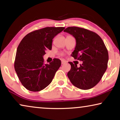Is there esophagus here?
<instances>
[{
    "mask_svg": "<svg viewBox=\"0 0 120 120\" xmlns=\"http://www.w3.org/2000/svg\"><path fill=\"white\" fill-rule=\"evenodd\" d=\"M66 63H67V62L65 61H64V60H62V65L65 64H66Z\"/></svg>",
    "mask_w": 120,
    "mask_h": 120,
    "instance_id": "obj_1",
    "label": "esophagus"
}]
</instances>
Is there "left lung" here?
I'll list each match as a JSON object with an SVG mask.
<instances>
[{
    "instance_id": "obj_1",
    "label": "left lung",
    "mask_w": 120,
    "mask_h": 120,
    "mask_svg": "<svg viewBox=\"0 0 120 120\" xmlns=\"http://www.w3.org/2000/svg\"><path fill=\"white\" fill-rule=\"evenodd\" d=\"M64 32L76 39V46L71 56L82 61L78 67L69 62L71 69L67 74L74 86L81 90H88L100 81L108 67L109 55L101 37L96 33L82 28L69 27Z\"/></svg>"
}]
</instances>
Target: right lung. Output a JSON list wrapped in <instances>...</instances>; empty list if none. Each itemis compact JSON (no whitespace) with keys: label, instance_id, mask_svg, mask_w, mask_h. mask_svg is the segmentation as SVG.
<instances>
[{"label":"right lung","instance_id":"1","mask_svg":"<svg viewBox=\"0 0 120 120\" xmlns=\"http://www.w3.org/2000/svg\"><path fill=\"white\" fill-rule=\"evenodd\" d=\"M64 27H46L29 33L24 37L17 47L15 60V70L19 81L26 89L38 92L51 82L61 61L44 64L45 51L52 49V39Z\"/></svg>","mask_w":120,"mask_h":120}]
</instances>
